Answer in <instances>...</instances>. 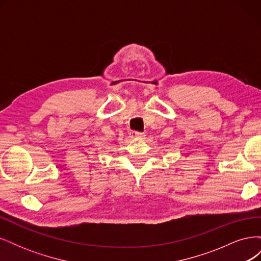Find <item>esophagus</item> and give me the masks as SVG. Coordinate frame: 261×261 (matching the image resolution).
I'll list each match as a JSON object with an SVG mask.
<instances>
[{
	"label": "esophagus",
	"instance_id": "34e87169",
	"mask_svg": "<svg viewBox=\"0 0 261 261\" xmlns=\"http://www.w3.org/2000/svg\"><path fill=\"white\" fill-rule=\"evenodd\" d=\"M130 137L134 139H141L145 137V133H141V132H137V130H133L130 132Z\"/></svg>",
	"mask_w": 261,
	"mask_h": 261
}]
</instances>
